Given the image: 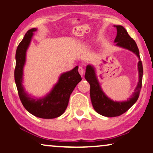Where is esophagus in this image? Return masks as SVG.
Here are the masks:
<instances>
[{
	"label": "esophagus",
	"mask_w": 153,
	"mask_h": 153,
	"mask_svg": "<svg viewBox=\"0 0 153 153\" xmlns=\"http://www.w3.org/2000/svg\"><path fill=\"white\" fill-rule=\"evenodd\" d=\"M78 72H79V73H80V75H81V76H83V75H84V73H85L84 68H83L82 66H79Z\"/></svg>",
	"instance_id": "1"
}]
</instances>
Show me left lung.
Returning <instances> with one entry per match:
<instances>
[{
  "label": "left lung",
  "mask_w": 153,
  "mask_h": 153,
  "mask_svg": "<svg viewBox=\"0 0 153 153\" xmlns=\"http://www.w3.org/2000/svg\"><path fill=\"white\" fill-rule=\"evenodd\" d=\"M117 28V36L115 39L116 45L127 49L136 54L139 59L138 63L139 79L134 93L127 101L117 102L110 99L103 93L95 73L94 68L91 65H87L85 78L90 85V97L93 108L96 112L105 117H116L127 112L138 100L140 89L142 87L143 78V65L140 61L139 51L134 40L130 37L129 34L123 26H115Z\"/></svg>",
  "instance_id": "obj_1"
}]
</instances>
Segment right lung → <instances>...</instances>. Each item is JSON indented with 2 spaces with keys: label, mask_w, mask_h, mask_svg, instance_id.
I'll return each mask as SVG.
<instances>
[{
  "label": "right lung",
  "mask_w": 153,
  "mask_h": 153,
  "mask_svg": "<svg viewBox=\"0 0 153 153\" xmlns=\"http://www.w3.org/2000/svg\"><path fill=\"white\" fill-rule=\"evenodd\" d=\"M37 30L31 28L24 36L16 51V66L15 80L19 99L26 111L36 117L43 119H52L59 117L66 111L69 98L78 82L82 80L78 73V66L61 75L58 82L52 91L42 99H34L28 97L22 85L23 68L26 61V52L29 46L33 32Z\"/></svg>",
  "instance_id": "right-lung-1"
}]
</instances>
